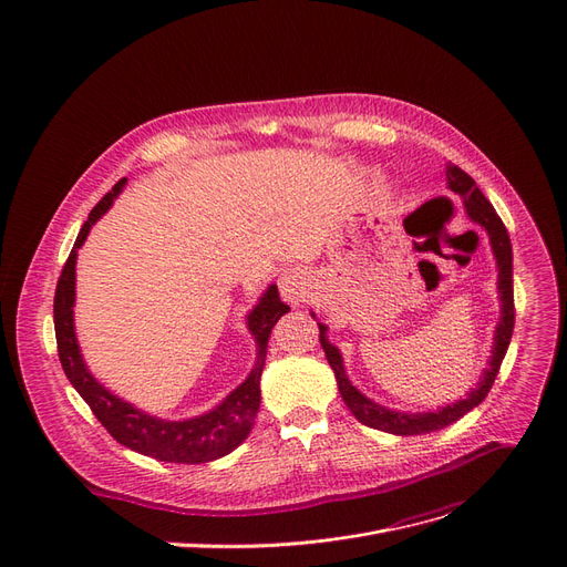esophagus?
Masks as SVG:
<instances>
[{"label":"esophagus","instance_id":"obj_1","mask_svg":"<svg viewBox=\"0 0 567 567\" xmlns=\"http://www.w3.org/2000/svg\"><path fill=\"white\" fill-rule=\"evenodd\" d=\"M278 287H280V293L282 299L289 303V306H301L308 293H310V278L308 274L303 271V268H287V271L280 276L278 280Z\"/></svg>","mask_w":567,"mask_h":567}]
</instances>
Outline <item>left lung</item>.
<instances>
[{
  "mask_svg": "<svg viewBox=\"0 0 567 567\" xmlns=\"http://www.w3.org/2000/svg\"><path fill=\"white\" fill-rule=\"evenodd\" d=\"M445 184L453 193H457L464 199L466 214L473 223H478L481 227L487 229L489 241H492V250L496 257V266H498V293H501V321L496 326V336H494V347H492V359H489V368L485 370L478 389L471 391L466 400H460L455 404L443 406L439 411H427V413H404V411H393L385 409L377 402H372L370 398H365L355 385H351V381L344 374V365H342V355L340 349L333 347L326 338V326L319 323V342L323 347L326 361L333 368L336 379H338V389L340 395L344 400V404L349 406V411L359 419L363 425L389 432V434H400V436H413V434H430L436 430H443L453 425L455 421H460L464 413H468L473 406H478L489 389L494 385V379L498 374V368L503 363V355L508 351L511 338H513V329H515V291H513V246H511V236L508 229H505L503 220L498 218V214L494 212V206L487 202V197L481 193V188L475 186L473 178L460 169L457 165L449 163L445 165ZM315 317V315H312Z\"/></svg>",
  "mask_w": 567,
  "mask_h": 567,
  "instance_id": "left-lung-1",
  "label": "left lung"
}]
</instances>
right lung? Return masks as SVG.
<instances>
[{
  "label": "right lung",
  "instance_id": "1",
  "mask_svg": "<svg viewBox=\"0 0 567 567\" xmlns=\"http://www.w3.org/2000/svg\"><path fill=\"white\" fill-rule=\"evenodd\" d=\"M126 178L116 182L114 188L92 208L86 223L82 225L75 246L59 276L54 291V336L56 351L62 368L73 383V389L82 395V400L94 411L101 425L126 449L154 457L158 462L174 464H204L214 462L236 445H241L252 430L255 415L261 402L259 395V379L266 363V347L271 338V329L278 319L289 312V306L280 301L278 287L271 285L259 299L257 308L248 315V331L257 342V363L250 377L231 391L214 411L190 421H163L156 415H148L133 404L118 400L107 389L89 374L82 353L78 347L75 329H73V303H75V259L78 248L84 244V238L92 225L112 206L114 197L122 193Z\"/></svg>",
  "mask_w": 567,
  "mask_h": 567
}]
</instances>
